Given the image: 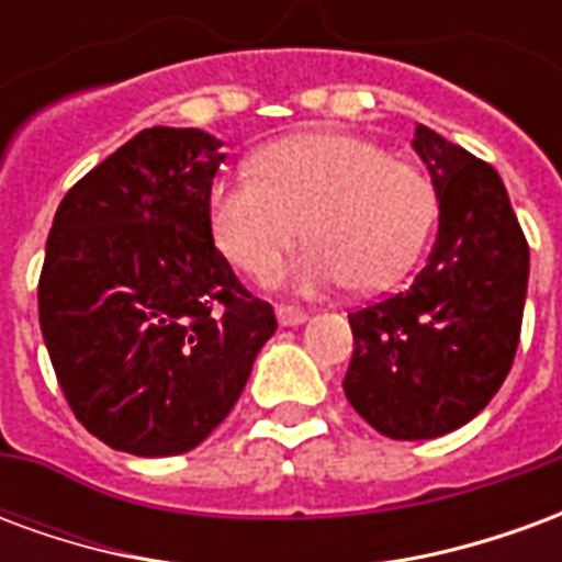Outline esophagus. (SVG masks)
Instances as JSON below:
<instances>
[{
	"mask_svg": "<svg viewBox=\"0 0 562 562\" xmlns=\"http://www.w3.org/2000/svg\"><path fill=\"white\" fill-rule=\"evenodd\" d=\"M277 318H280V325L292 328V325H301V322H306V313L301 310V306L280 304V306H277Z\"/></svg>",
	"mask_w": 562,
	"mask_h": 562,
	"instance_id": "1",
	"label": "esophagus"
}]
</instances>
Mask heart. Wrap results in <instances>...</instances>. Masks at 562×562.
Here are the masks:
<instances>
[{"label":"heart","instance_id":"heart-1","mask_svg":"<svg viewBox=\"0 0 562 562\" xmlns=\"http://www.w3.org/2000/svg\"><path fill=\"white\" fill-rule=\"evenodd\" d=\"M436 216V189L413 161L349 132H304L261 147L252 173L210 186L213 244L256 280L277 273L304 234L306 289H385L413 268Z\"/></svg>","mask_w":562,"mask_h":562}]
</instances>
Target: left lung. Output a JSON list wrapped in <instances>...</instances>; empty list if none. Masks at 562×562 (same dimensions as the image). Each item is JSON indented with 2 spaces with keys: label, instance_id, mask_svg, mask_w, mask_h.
Returning <instances> with one entry per match:
<instances>
[{
  "label": "left lung",
  "instance_id": "1",
  "mask_svg": "<svg viewBox=\"0 0 562 562\" xmlns=\"http://www.w3.org/2000/svg\"><path fill=\"white\" fill-rule=\"evenodd\" d=\"M413 147L434 177L439 237L409 289L349 313L355 349L342 389L391 439H436L482 413L520 340L530 246L506 186L434 128Z\"/></svg>",
  "mask_w": 562,
  "mask_h": 562
}]
</instances>
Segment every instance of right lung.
<instances>
[{
	"instance_id": "right-lung-1",
	"label": "right lung",
	"mask_w": 562,
	"mask_h": 562,
	"mask_svg": "<svg viewBox=\"0 0 562 562\" xmlns=\"http://www.w3.org/2000/svg\"><path fill=\"white\" fill-rule=\"evenodd\" d=\"M220 140L153 126L71 186L38 322L71 413L104 446L183 454L225 422L277 316L213 246Z\"/></svg>"
}]
</instances>
